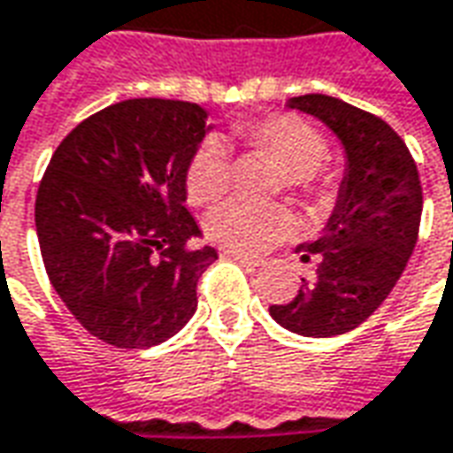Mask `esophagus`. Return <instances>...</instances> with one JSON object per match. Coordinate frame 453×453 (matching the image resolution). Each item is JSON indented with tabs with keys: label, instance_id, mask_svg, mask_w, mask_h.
Returning <instances> with one entry per match:
<instances>
[{
	"label": "esophagus",
	"instance_id": "1",
	"mask_svg": "<svg viewBox=\"0 0 453 453\" xmlns=\"http://www.w3.org/2000/svg\"><path fill=\"white\" fill-rule=\"evenodd\" d=\"M223 256L226 257H233V260H238V263H245V265H263V257H253V256H248V253H242V250H233V248H223L220 250Z\"/></svg>",
	"mask_w": 453,
	"mask_h": 453
}]
</instances>
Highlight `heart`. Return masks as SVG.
I'll list each match as a JSON object with an SVG mask.
<instances>
[{
    "mask_svg": "<svg viewBox=\"0 0 453 453\" xmlns=\"http://www.w3.org/2000/svg\"><path fill=\"white\" fill-rule=\"evenodd\" d=\"M238 134L250 148L265 150L283 163L280 185H286L296 196L320 200L331 193L334 178L320 163L328 152V142L305 119L278 112L241 125ZM230 178L233 167L226 145L218 137L200 140L185 167L188 197L197 205L212 203L230 188ZM290 227L293 212L283 203H253L245 197L226 200L205 220L211 241L245 253H257L268 248L271 242L280 241Z\"/></svg>",
    "mask_w": 453,
    "mask_h": 453,
    "instance_id": "1",
    "label": "heart"
}]
</instances>
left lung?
I'll return each instance as SVG.
<instances>
[{
  "label": "left lung",
  "mask_w": 453,
  "mask_h": 453,
  "mask_svg": "<svg viewBox=\"0 0 453 453\" xmlns=\"http://www.w3.org/2000/svg\"><path fill=\"white\" fill-rule=\"evenodd\" d=\"M290 107L323 119L349 155L335 211L326 233L296 250L316 260L296 298L271 305L293 334L328 338L361 326L386 301L413 253L421 223V180L401 134L349 102L301 95Z\"/></svg>",
  "instance_id": "obj_1"
}]
</instances>
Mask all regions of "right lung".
<instances>
[{
	"mask_svg": "<svg viewBox=\"0 0 453 453\" xmlns=\"http://www.w3.org/2000/svg\"><path fill=\"white\" fill-rule=\"evenodd\" d=\"M196 102L137 97L72 130L40 180L35 223L57 296L95 338L150 349L197 308L215 248L185 208V167L205 137Z\"/></svg>",
	"mask_w": 453,
	"mask_h": 453,
	"instance_id": "add662e5",
	"label": "right lung"
}]
</instances>
